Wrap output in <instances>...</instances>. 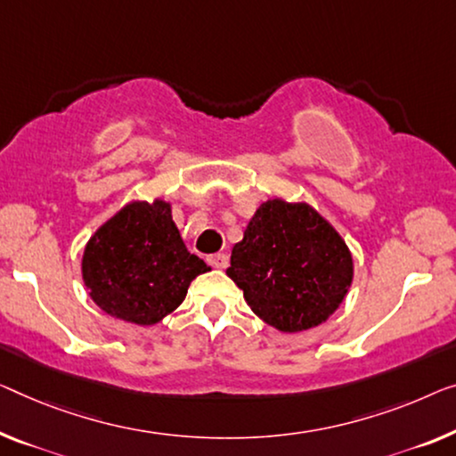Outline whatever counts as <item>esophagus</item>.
Segmentation results:
<instances>
[{"label":"esophagus","instance_id":"1","mask_svg":"<svg viewBox=\"0 0 456 456\" xmlns=\"http://www.w3.org/2000/svg\"><path fill=\"white\" fill-rule=\"evenodd\" d=\"M207 260L213 268H227L229 266V256L227 254H213V256H208Z\"/></svg>","mask_w":456,"mask_h":456}]
</instances>
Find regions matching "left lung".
Instances as JSON below:
<instances>
[{"instance_id":"obj_1","label":"left lung","mask_w":456,"mask_h":456,"mask_svg":"<svg viewBox=\"0 0 456 456\" xmlns=\"http://www.w3.org/2000/svg\"><path fill=\"white\" fill-rule=\"evenodd\" d=\"M227 274L257 317L295 334L334 314L354 266L344 240L317 210L274 199L251 216Z\"/></svg>"}]
</instances>
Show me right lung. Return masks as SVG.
Returning a JSON list of instances; mask_svg holds the SVG:
<instances>
[{"instance_id":"1","label":"right lung","mask_w":456,"mask_h":456,"mask_svg":"<svg viewBox=\"0 0 456 456\" xmlns=\"http://www.w3.org/2000/svg\"><path fill=\"white\" fill-rule=\"evenodd\" d=\"M210 268L190 254L167 202H131L102 225L84 251V282L108 315L153 325L184 301Z\"/></svg>"}]
</instances>
